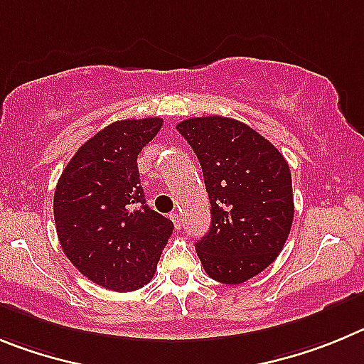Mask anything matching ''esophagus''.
Wrapping results in <instances>:
<instances>
[{
    "mask_svg": "<svg viewBox=\"0 0 364 364\" xmlns=\"http://www.w3.org/2000/svg\"><path fill=\"white\" fill-rule=\"evenodd\" d=\"M170 219L174 221V227L178 228V230H181L183 221H181V215H179V212H172V214H170Z\"/></svg>",
    "mask_w": 364,
    "mask_h": 364,
    "instance_id": "obj_1",
    "label": "esophagus"
}]
</instances>
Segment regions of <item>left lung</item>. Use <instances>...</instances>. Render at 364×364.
Wrapping results in <instances>:
<instances>
[{
	"mask_svg": "<svg viewBox=\"0 0 364 364\" xmlns=\"http://www.w3.org/2000/svg\"><path fill=\"white\" fill-rule=\"evenodd\" d=\"M178 130L201 163L210 199V230L196 243L203 268L219 283H245L274 263L292 228L287 159L230 117H190Z\"/></svg>",
	"mask_w": 364,
	"mask_h": 364,
	"instance_id": "left-lung-1",
	"label": "left lung"
}]
</instances>
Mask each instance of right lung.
I'll return each mask as SVG.
<instances>
[{
    "label": "right lung",
    "instance_id": "obj_1",
    "mask_svg": "<svg viewBox=\"0 0 364 364\" xmlns=\"http://www.w3.org/2000/svg\"><path fill=\"white\" fill-rule=\"evenodd\" d=\"M161 117L123 119L90 137L65 166L54 194L61 248L100 287L132 292L154 277L174 223L145 205L137 156Z\"/></svg>",
    "mask_w": 364,
    "mask_h": 364
}]
</instances>
